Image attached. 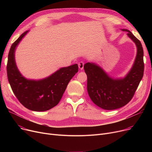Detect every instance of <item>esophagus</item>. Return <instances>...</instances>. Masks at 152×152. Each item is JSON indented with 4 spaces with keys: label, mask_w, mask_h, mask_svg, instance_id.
I'll return each mask as SVG.
<instances>
[{
    "label": "esophagus",
    "mask_w": 152,
    "mask_h": 152,
    "mask_svg": "<svg viewBox=\"0 0 152 152\" xmlns=\"http://www.w3.org/2000/svg\"><path fill=\"white\" fill-rule=\"evenodd\" d=\"M83 66H84V63L82 62V61H80L78 63V67H79V69H80V70H83Z\"/></svg>",
    "instance_id": "obj_1"
}]
</instances>
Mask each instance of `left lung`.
Wrapping results in <instances>:
<instances>
[{"label":"left lung","instance_id":"left-lung-1","mask_svg":"<svg viewBox=\"0 0 152 152\" xmlns=\"http://www.w3.org/2000/svg\"><path fill=\"white\" fill-rule=\"evenodd\" d=\"M123 31L127 32V35L137 48L134 66L124 79L110 77L94 64L87 62L83 67L87 75V91L90 99L94 104L106 110L118 109L131 101L144 75V52L141 43L131 31Z\"/></svg>","mask_w":152,"mask_h":152}]
</instances>
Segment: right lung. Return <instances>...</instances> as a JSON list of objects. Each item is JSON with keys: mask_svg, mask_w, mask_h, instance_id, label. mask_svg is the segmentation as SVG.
Here are the masks:
<instances>
[{"mask_svg": "<svg viewBox=\"0 0 152 152\" xmlns=\"http://www.w3.org/2000/svg\"><path fill=\"white\" fill-rule=\"evenodd\" d=\"M21 34L12 45L8 58L7 76L11 89L18 101L27 109L45 111L58 104L67 86L78 72L77 64L61 68L50 76L41 80H31L18 72L14 59L15 49L27 34Z\"/></svg>", "mask_w": 152, "mask_h": 152, "instance_id": "obj_1", "label": "right lung"}]
</instances>
